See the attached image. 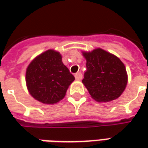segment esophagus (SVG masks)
<instances>
[{
  "label": "esophagus",
  "mask_w": 148,
  "mask_h": 148,
  "mask_svg": "<svg viewBox=\"0 0 148 148\" xmlns=\"http://www.w3.org/2000/svg\"><path fill=\"white\" fill-rule=\"evenodd\" d=\"M75 78L77 79V80H81L82 78V73H77V74H75Z\"/></svg>",
  "instance_id": "1"
}]
</instances>
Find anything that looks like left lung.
<instances>
[{
	"label": "left lung",
	"instance_id": "left-lung-1",
	"mask_svg": "<svg viewBox=\"0 0 148 148\" xmlns=\"http://www.w3.org/2000/svg\"><path fill=\"white\" fill-rule=\"evenodd\" d=\"M82 54L86 59L87 69L82 83L92 98L98 102L118 98L127 83L126 69L121 59L101 48Z\"/></svg>",
	"mask_w": 148,
	"mask_h": 148
}]
</instances>
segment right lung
<instances>
[{"mask_svg":"<svg viewBox=\"0 0 148 148\" xmlns=\"http://www.w3.org/2000/svg\"><path fill=\"white\" fill-rule=\"evenodd\" d=\"M74 80V75L62 63L60 53L54 50L38 55L26 71L27 90L35 99L43 104L58 102Z\"/></svg>","mask_w":148,"mask_h":148,"instance_id":"obj_1","label":"right lung"}]
</instances>
